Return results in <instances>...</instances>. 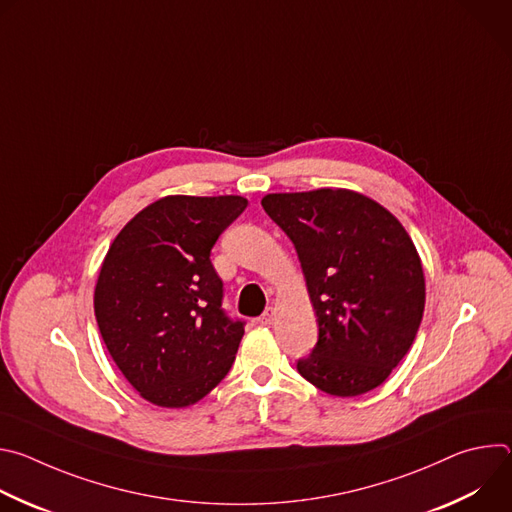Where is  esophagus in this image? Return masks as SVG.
Wrapping results in <instances>:
<instances>
[{
	"label": "esophagus",
	"instance_id": "obj_1",
	"mask_svg": "<svg viewBox=\"0 0 512 512\" xmlns=\"http://www.w3.org/2000/svg\"><path fill=\"white\" fill-rule=\"evenodd\" d=\"M273 320H275V310L269 308V310L259 318V324H261V326H271Z\"/></svg>",
	"mask_w": 512,
	"mask_h": 512
}]
</instances>
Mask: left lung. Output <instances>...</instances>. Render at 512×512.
<instances>
[{
	"instance_id": "left-lung-1",
	"label": "left lung",
	"mask_w": 512,
	"mask_h": 512,
	"mask_svg": "<svg viewBox=\"0 0 512 512\" xmlns=\"http://www.w3.org/2000/svg\"><path fill=\"white\" fill-rule=\"evenodd\" d=\"M294 243L318 316V342L298 373L334 397L383 385L411 348L425 308L419 253L397 218L346 188L261 200Z\"/></svg>"
}]
</instances>
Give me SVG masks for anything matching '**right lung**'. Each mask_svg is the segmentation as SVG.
<instances>
[{
  "label": "right lung",
  "instance_id": "add662e5",
  "mask_svg": "<svg viewBox=\"0 0 512 512\" xmlns=\"http://www.w3.org/2000/svg\"><path fill=\"white\" fill-rule=\"evenodd\" d=\"M243 196H164L113 239L95 285L103 342L129 385L158 407L198 403L221 383L245 334L223 312L210 263Z\"/></svg>",
  "mask_w": 512,
  "mask_h": 512
}]
</instances>
